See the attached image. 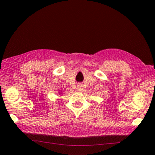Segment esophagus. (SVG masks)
<instances>
[{
	"mask_svg": "<svg viewBox=\"0 0 155 155\" xmlns=\"http://www.w3.org/2000/svg\"><path fill=\"white\" fill-rule=\"evenodd\" d=\"M82 85L81 84H78L77 86V91H78V92H80V91H82Z\"/></svg>",
	"mask_w": 155,
	"mask_h": 155,
	"instance_id": "34e87169",
	"label": "esophagus"
}]
</instances>
